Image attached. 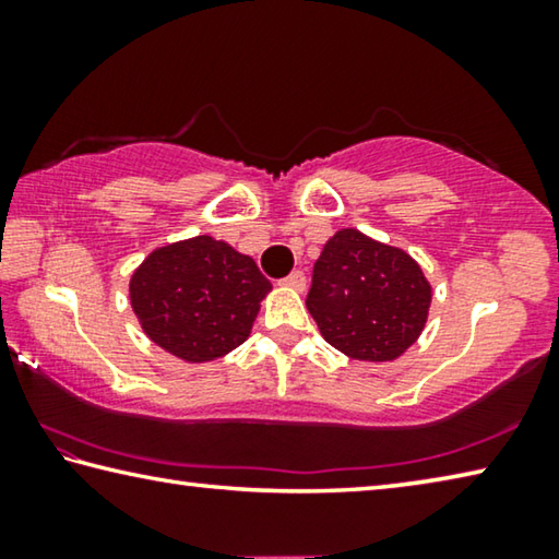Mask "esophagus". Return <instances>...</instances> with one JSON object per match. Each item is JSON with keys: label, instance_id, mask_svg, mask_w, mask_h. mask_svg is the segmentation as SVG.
Listing matches in <instances>:
<instances>
[{"label": "esophagus", "instance_id": "obj_1", "mask_svg": "<svg viewBox=\"0 0 559 559\" xmlns=\"http://www.w3.org/2000/svg\"><path fill=\"white\" fill-rule=\"evenodd\" d=\"M281 283H283V286H288V288L302 290V288H306V276H302V271H293V273H288V276L283 278Z\"/></svg>", "mask_w": 559, "mask_h": 559}]
</instances>
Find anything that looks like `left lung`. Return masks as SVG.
<instances>
[{"label":"left lung","mask_w":559,"mask_h":559,"mask_svg":"<svg viewBox=\"0 0 559 559\" xmlns=\"http://www.w3.org/2000/svg\"><path fill=\"white\" fill-rule=\"evenodd\" d=\"M429 302L431 286L409 253L355 229L325 243L306 296L328 343L370 362H386L414 345Z\"/></svg>","instance_id":"obj_1"}]
</instances>
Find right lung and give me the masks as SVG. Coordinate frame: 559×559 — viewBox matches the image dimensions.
<instances>
[{"label": "right lung", "instance_id": "1", "mask_svg": "<svg viewBox=\"0 0 559 559\" xmlns=\"http://www.w3.org/2000/svg\"><path fill=\"white\" fill-rule=\"evenodd\" d=\"M269 290L253 259L212 236L153 251L130 281L132 310L145 333L187 362L239 347Z\"/></svg>", "mask_w": 559, "mask_h": 559}]
</instances>
